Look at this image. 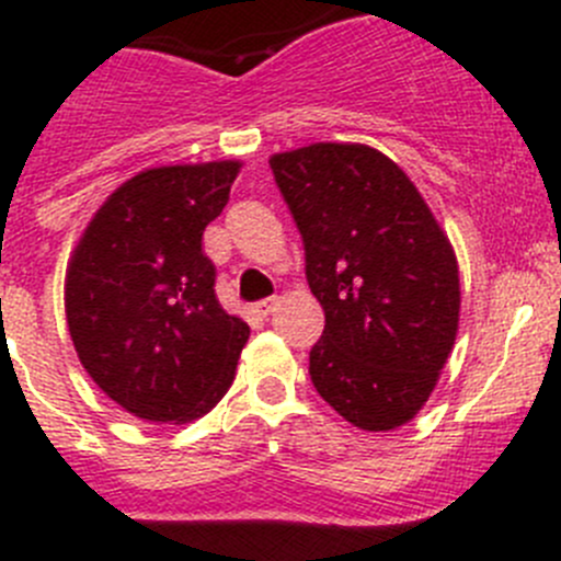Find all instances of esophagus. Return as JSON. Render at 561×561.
I'll return each instance as SVG.
<instances>
[{
	"instance_id": "34e87169",
	"label": "esophagus",
	"mask_w": 561,
	"mask_h": 561,
	"mask_svg": "<svg viewBox=\"0 0 561 561\" xmlns=\"http://www.w3.org/2000/svg\"><path fill=\"white\" fill-rule=\"evenodd\" d=\"M276 307H279V298H263V301L254 304V312H257L260 317H268Z\"/></svg>"
}]
</instances>
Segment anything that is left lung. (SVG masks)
Here are the masks:
<instances>
[{
	"label": "left lung",
	"mask_w": 561,
	"mask_h": 561,
	"mask_svg": "<svg viewBox=\"0 0 561 561\" xmlns=\"http://www.w3.org/2000/svg\"><path fill=\"white\" fill-rule=\"evenodd\" d=\"M325 312L309 353L317 393L353 426L390 432L417 415L458 331V263L407 173L360 144L271 157Z\"/></svg>",
	"instance_id": "1"
}]
</instances>
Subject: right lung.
Segmentation results:
<instances>
[{
    "mask_svg": "<svg viewBox=\"0 0 561 561\" xmlns=\"http://www.w3.org/2000/svg\"><path fill=\"white\" fill-rule=\"evenodd\" d=\"M239 168L222 160L133 175L72 252L65 309L76 353L135 417L195 421L233 386L249 325L219 307L203 230L228 206Z\"/></svg>",
    "mask_w": 561,
    "mask_h": 561,
    "instance_id": "add662e5",
    "label": "right lung"
}]
</instances>
